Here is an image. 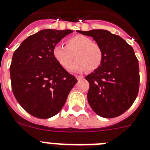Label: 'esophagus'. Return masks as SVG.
<instances>
[{
	"label": "esophagus",
	"instance_id": "1",
	"mask_svg": "<svg viewBox=\"0 0 150 150\" xmlns=\"http://www.w3.org/2000/svg\"><path fill=\"white\" fill-rule=\"evenodd\" d=\"M75 77H76V79H77L78 80H80V79H84V76H83V75H76Z\"/></svg>",
	"mask_w": 150,
	"mask_h": 150
}]
</instances>
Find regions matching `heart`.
<instances>
[{
  "instance_id": "1",
  "label": "heart",
  "mask_w": 150,
  "mask_h": 150,
  "mask_svg": "<svg viewBox=\"0 0 150 150\" xmlns=\"http://www.w3.org/2000/svg\"><path fill=\"white\" fill-rule=\"evenodd\" d=\"M74 54L76 60L69 67L71 71H81L85 69L94 71L102 63L103 50L100 45L83 35H76L67 39L65 46L59 43L52 48L54 59L65 69L69 68Z\"/></svg>"
}]
</instances>
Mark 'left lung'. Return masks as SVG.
Listing matches in <instances>:
<instances>
[{
  "label": "left lung",
  "mask_w": 150,
  "mask_h": 150,
  "mask_svg": "<svg viewBox=\"0 0 150 150\" xmlns=\"http://www.w3.org/2000/svg\"><path fill=\"white\" fill-rule=\"evenodd\" d=\"M78 33L91 36L103 50V61L85 79L89 82L88 100L98 115L113 118L133 104L139 87V69L134 50L124 39L108 30Z\"/></svg>",
  "instance_id": "left-lung-1"
}]
</instances>
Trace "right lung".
Wrapping results in <instances>:
<instances>
[{
  "label": "right lung",
  "instance_id": "obj_1",
  "mask_svg": "<svg viewBox=\"0 0 150 150\" xmlns=\"http://www.w3.org/2000/svg\"><path fill=\"white\" fill-rule=\"evenodd\" d=\"M71 30H42L23 41L11 62V87L15 98L27 113L46 119L63 108L77 82L58 63L52 48Z\"/></svg>",
  "mask_w": 150,
  "mask_h": 150
}]
</instances>
